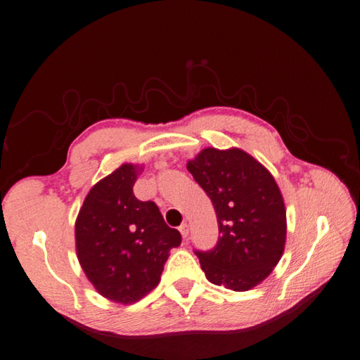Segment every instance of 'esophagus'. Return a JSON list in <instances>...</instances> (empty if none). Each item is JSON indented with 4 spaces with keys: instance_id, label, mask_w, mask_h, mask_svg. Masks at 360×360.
Here are the masks:
<instances>
[{
    "instance_id": "1",
    "label": "esophagus",
    "mask_w": 360,
    "mask_h": 360,
    "mask_svg": "<svg viewBox=\"0 0 360 360\" xmlns=\"http://www.w3.org/2000/svg\"><path fill=\"white\" fill-rule=\"evenodd\" d=\"M179 230H180V233H181L183 238H188V235H189V226H188L186 222L181 224V226L179 227Z\"/></svg>"
}]
</instances>
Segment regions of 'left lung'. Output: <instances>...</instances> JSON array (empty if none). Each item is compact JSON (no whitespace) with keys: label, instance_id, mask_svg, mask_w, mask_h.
Listing matches in <instances>:
<instances>
[{"label":"left lung","instance_id":"left-lung-1","mask_svg":"<svg viewBox=\"0 0 360 360\" xmlns=\"http://www.w3.org/2000/svg\"><path fill=\"white\" fill-rule=\"evenodd\" d=\"M186 167L218 218L216 246L194 250L207 279L233 291L259 285L279 263L287 238V212L274 177L241 148H203Z\"/></svg>","mask_w":360,"mask_h":360}]
</instances>
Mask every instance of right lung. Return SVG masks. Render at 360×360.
Returning a JSON list of instances; mask_svg holds the SVG:
<instances>
[{"label":"right lung","instance_id":"1","mask_svg":"<svg viewBox=\"0 0 360 360\" xmlns=\"http://www.w3.org/2000/svg\"><path fill=\"white\" fill-rule=\"evenodd\" d=\"M139 166L125 162L91 188L75 222L81 268L106 300L131 304L158 285L169 250L181 235L157 203L133 194Z\"/></svg>","mask_w":360,"mask_h":360}]
</instances>
